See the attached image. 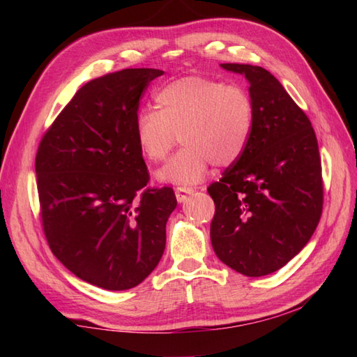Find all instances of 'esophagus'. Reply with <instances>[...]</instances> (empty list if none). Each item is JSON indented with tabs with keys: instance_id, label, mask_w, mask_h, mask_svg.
<instances>
[{
	"instance_id": "34e87169",
	"label": "esophagus",
	"mask_w": 357,
	"mask_h": 357,
	"mask_svg": "<svg viewBox=\"0 0 357 357\" xmlns=\"http://www.w3.org/2000/svg\"><path fill=\"white\" fill-rule=\"evenodd\" d=\"M192 193H193V188L190 187H176V190H174L178 202H184Z\"/></svg>"
}]
</instances>
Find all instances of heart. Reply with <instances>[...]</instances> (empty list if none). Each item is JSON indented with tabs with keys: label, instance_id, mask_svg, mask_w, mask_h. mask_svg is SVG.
Wrapping results in <instances>:
<instances>
[{
	"label": "heart",
	"instance_id": "b5f03b06",
	"mask_svg": "<svg viewBox=\"0 0 357 357\" xmlns=\"http://www.w3.org/2000/svg\"><path fill=\"white\" fill-rule=\"evenodd\" d=\"M158 110L142 109L135 136L142 156L159 162L178 135L184 147L158 172V179L193 185L210 165L229 167L244 155L255 127V104L245 89L190 75L165 84L155 96Z\"/></svg>",
	"mask_w": 357,
	"mask_h": 357
}]
</instances>
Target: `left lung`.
<instances>
[{"instance_id":"obj_1","label":"left lung","mask_w":357,"mask_h":357,"mask_svg":"<svg viewBox=\"0 0 357 357\" xmlns=\"http://www.w3.org/2000/svg\"><path fill=\"white\" fill-rule=\"evenodd\" d=\"M221 66L245 75L255 127L244 155L207 188L216 207L210 238L225 265L259 278L291 261L319 224V147L308 116L268 70Z\"/></svg>"}]
</instances>
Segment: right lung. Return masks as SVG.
Here are the masks:
<instances>
[{
	"label": "right lung",
	"mask_w": 357,
	"mask_h": 357,
	"mask_svg": "<svg viewBox=\"0 0 357 357\" xmlns=\"http://www.w3.org/2000/svg\"><path fill=\"white\" fill-rule=\"evenodd\" d=\"M158 69H124L82 86L44 133L35 172L43 230L75 276L128 290L155 270L173 188H147L135 136L139 100Z\"/></svg>",
	"instance_id": "obj_1"
}]
</instances>
